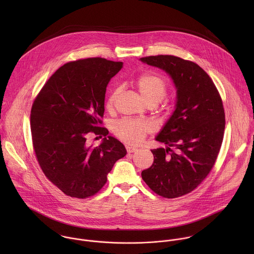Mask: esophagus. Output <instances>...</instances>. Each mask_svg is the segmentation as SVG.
I'll return each mask as SVG.
<instances>
[{"label": "esophagus", "mask_w": 254, "mask_h": 254, "mask_svg": "<svg viewBox=\"0 0 254 254\" xmlns=\"http://www.w3.org/2000/svg\"><path fill=\"white\" fill-rule=\"evenodd\" d=\"M126 149H127V151H128L129 153H131V152L137 151L139 148H138V147H135V146H132V145H126Z\"/></svg>", "instance_id": "34e87169"}]
</instances>
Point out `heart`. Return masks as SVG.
<instances>
[{
  "instance_id": "b5f03b06",
  "label": "heart",
  "mask_w": 254,
  "mask_h": 254,
  "mask_svg": "<svg viewBox=\"0 0 254 254\" xmlns=\"http://www.w3.org/2000/svg\"><path fill=\"white\" fill-rule=\"evenodd\" d=\"M135 86L147 105L160 104L167 95L168 83L157 73H144L137 78ZM120 88L113 89L107 99L106 108L112 111L120 94ZM112 131L117 138L128 144H139L151 132V125L142 120L122 118L113 123Z\"/></svg>"
}]
</instances>
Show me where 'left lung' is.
Listing matches in <instances>:
<instances>
[{"label":"left lung","instance_id":"left-lung-1","mask_svg":"<svg viewBox=\"0 0 254 254\" xmlns=\"http://www.w3.org/2000/svg\"><path fill=\"white\" fill-rule=\"evenodd\" d=\"M140 60L168 73L177 89L176 109L155 138L167 146L151 149L154 160L142 178L158 195L179 197L214 166L225 130L222 99L209 75L190 61L166 55Z\"/></svg>","mask_w":254,"mask_h":254}]
</instances>
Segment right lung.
Wrapping results in <instances>:
<instances>
[{
	"instance_id": "obj_1",
	"label": "right lung",
	"mask_w": 254,
	"mask_h": 254,
	"mask_svg": "<svg viewBox=\"0 0 254 254\" xmlns=\"http://www.w3.org/2000/svg\"><path fill=\"white\" fill-rule=\"evenodd\" d=\"M121 62L89 58L60 67L46 82L32 105L33 148L45 176L64 193L77 198L96 194L108 181L114 163L127 153L117 139L101 127L109 80ZM91 133L105 136L88 145Z\"/></svg>"
}]
</instances>
